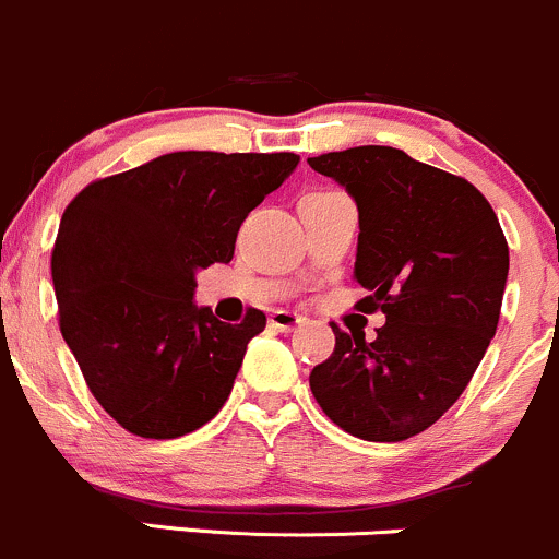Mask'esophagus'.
<instances>
[{
	"mask_svg": "<svg viewBox=\"0 0 559 559\" xmlns=\"http://www.w3.org/2000/svg\"><path fill=\"white\" fill-rule=\"evenodd\" d=\"M304 317L298 314V311H290V309H277L269 314V325L277 328V330H293L296 325H301Z\"/></svg>",
	"mask_w": 559,
	"mask_h": 559,
	"instance_id": "34e87169",
	"label": "esophagus"
}]
</instances>
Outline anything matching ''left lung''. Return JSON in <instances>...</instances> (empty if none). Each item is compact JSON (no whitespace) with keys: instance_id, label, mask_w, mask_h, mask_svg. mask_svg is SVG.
Here are the masks:
<instances>
[{"instance_id":"8db88e82","label":"left lung","mask_w":559,"mask_h":559,"mask_svg":"<svg viewBox=\"0 0 559 559\" xmlns=\"http://www.w3.org/2000/svg\"><path fill=\"white\" fill-rule=\"evenodd\" d=\"M354 197L357 309H381L376 341L335 333L309 376L333 424L368 442L429 429L461 397L496 335L509 248L490 202L466 178L392 146H354L309 159Z\"/></svg>"}]
</instances>
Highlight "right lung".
<instances>
[{"mask_svg":"<svg viewBox=\"0 0 559 559\" xmlns=\"http://www.w3.org/2000/svg\"><path fill=\"white\" fill-rule=\"evenodd\" d=\"M296 165L290 152H173L69 202L52 248L61 333L93 397L130 435L183 437L229 400L266 314L221 322L194 304V277L231 261L242 221Z\"/></svg>","mask_w":559,"mask_h":559,"instance_id":"right-lung-1","label":"right lung"}]
</instances>
